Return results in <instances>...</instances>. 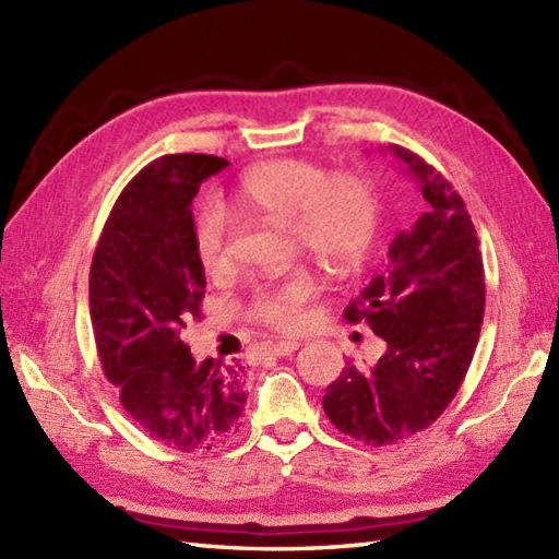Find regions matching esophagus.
<instances>
[{
  "instance_id": "34e87169",
  "label": "esophagus",
  "mask_w": 559,
  "mask_h": 559,
  "mask_svg": "<svg viewBox=\"0 0 559 559\" xmlns=\"http://www.w3.org/2000/svg\"><path fill=\"white\" fill-rule=\"evenodd\" d=\"M300 348V343L298 341H273V343H269L266 346V353L269 355H290V353H295Z\"/></svg>"
}]
</instances>
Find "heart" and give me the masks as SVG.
Segmentation results:
<instances>
[{
    "label": "heart",
    "mask_w": 559,
    "mask_h": 559,
    "mask_svg": "<svg viewBox=\"0 0 559 559\" xmlns=\"http://www.w3.org/2000/svg\"><path fill=\"white\" fill-rule=\"evenodd\" d=\"M237 197L264 216L288 223V233L319 264L336 276L358 271L379 230V197L362 175H326L324 165L305 158H281L242 175ZM194 254L209 276L230 271V221L216 201L197 211ZM319 281L310 269L261 283L247 302L257 324L298 331L310 319Z\"/></svg>",
    "instance_id": "heart-1"
}]
</instances>
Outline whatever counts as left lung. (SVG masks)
Returning <instances> with one entry per match:
<instances>
[{"instance_id": "8db88e82", "label": "left lung", "mask_w": 559, "mask_h": 559, "mask_svg": "<svg viewBox=\"0 0 559 559\" xmlns=\"http://www.w3.org/2000/svg\"><path fill=\"white\" fill-rule=\"evenodd\" d=\"M420 187L418 216L389 245L382 273L343 317L367 322L384 350L372 365L346 362L326 386L324 413L370 447L427 430L447 411L478 346L485 312L480 242L466 204L430 163L389 146Z\"/></svg>"}]
</instances>
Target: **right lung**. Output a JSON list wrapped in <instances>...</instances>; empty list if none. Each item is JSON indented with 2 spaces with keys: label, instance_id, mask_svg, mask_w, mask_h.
Returning <instances> with one entry per match:
<instances>
[{
  "label": "right lung",
  "instance_id": "right-lung-1",
  "mask_svg": "<svg viewBox=\"0 0 559 559\" xmlns=\"http://www.w3.org/2000/svg\"><path fill=\"white\" fill-rule=\"evenodd\" d=\"M225 165L206 153L148 163L115 201L91 264V322L105 377L129 418L177 451L223 444L247 403L240 365L197 362L182 341L206 288L192 201Z\"/></svg>",
  "mask_w": 559,
  "mask_h": 559
}]
</instances>
